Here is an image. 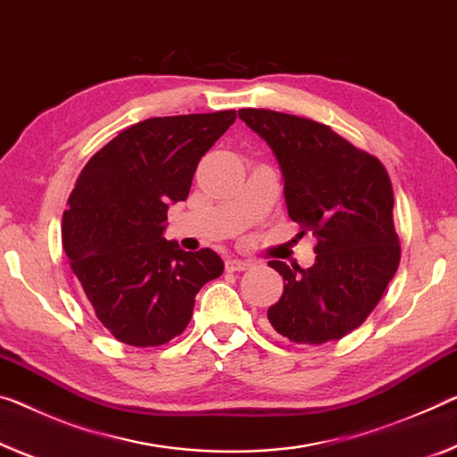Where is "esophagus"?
Listing matches in <instances>:
<instances>
[{"label":"esophagus","instance_id":"1","mask_svg":"<svg viewBox=\"0 0 457 457\" xmlns=\"http://www.w3.org/2000/svg\"><path fill=\"white\" fill-rule=\"evenodd\" d=\"M249 268H251V263L243 262V259H228L227 262V271H245Z\"/></svg>","mask_w":457,"mask_h":457}]
</instances>
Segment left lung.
<instances>
[{"label": "left lung", "instance_id": "obj_1", "mask_svg": "<svg viewBox=\"0 0 457 457\" xmlns=\"http://www.w3.org/2000/svg\"><path fill=\"white\" fill-rule=\"evenodd\" d=\"M238 118L276 153L287 214L300 235L317 238L312 268L268 263L284 278L270 325L298 345L343 339L370 317L400 263L388 171L311 118L255 108L238 110Z\"/></svg>", "mask_w": 457, "mask_h": 457}]
</instances>
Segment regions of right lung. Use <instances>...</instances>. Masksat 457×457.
<instances>
[{
    "label": "right lung",
    "mask_w": 457,
    "mask_h": 457,
    "mask_svg": "<svg viewBox=\"0 0 457 457\" xmlns=\"http://www.w3.org/2000/svg\"><path fill=\"white\" fill-rule=\"evenodd\" d=\"M235 110L149 118L118 132L83 167L62 212V247L97 320L132 347L184 333L195 294L219 278L212 249L163 238L167 208L187 198L195 167Z\"/></svg>",
    "instance_id": "obj_1"
}]
</instances>
